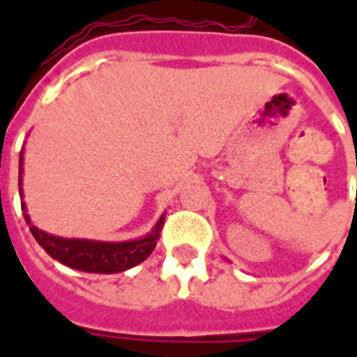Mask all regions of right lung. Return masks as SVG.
<instances>
[{
    "label": "right lung",
    "mask_w": 357,
    "mask_h": 357,
    "mask_svg": "<svg viewBox=\"0 0 357 357\" xmlns=\"http://www.w3.org/2000/svg\"><path fill=\"white\" fill-rule=\"evenodd\" d=\"M20 164H22V155H20ZM20 206L24 210V202ZM24 220H26L34 239L38 241V245H42L43 250L51 258H55V260L65 264L68 268L88 271V273H118V271H124V269H130L143 262L155 250L156 241L160 237L158 231H160L164 222V218H160V222L156 224L153 233H149L147 237H143L139 241H130V243H97V241L53 237V235L40 231L36 225H32L28 214H24Z\"/></svg>",
    "instance_id": "obj_1"
}]
</instances>
